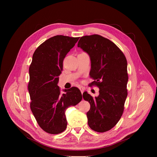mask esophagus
Segmentation results:
<instances>
[{
  "instance_id": "esophagus-1",
  "label": "esophagus",
  "mask_w": 157,
  "mask_h": 157,
  "mask_svg": "<svg viewBox=\"0 0 157 157\" xmlns=\"http://www.w3.org/2000/svg\"><path fill=\"white\" fill-rule=\"evenodd\" d=\"M79 90L81 91V93L82 94V93H83V92H84V88L83 87H82V86H80V87H79Z\"/></svg>"
}]
</instances>
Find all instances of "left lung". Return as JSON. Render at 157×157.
I'll use <instances>...</instances> for the list:
<instances>
[{"mask_svg": "<svg viewBox=\"0 0 157 157\" xmlns=\"http://www.w3.org/2000/svg\"><path fill=\"white\" fill-rule=\"evenodd\" d=\"M78 47L86 52L91 61V85L99 88V94L93 98L87 92L83 98L89 102L86 115L92 130L105 132L113 128L120 120L127 96V62L116 44L99 35L84 36Z\"/></svg>", "mask_w": 157, "mask_h": 157, "instance_id": "1", "label": "left lung"}]
</instances>
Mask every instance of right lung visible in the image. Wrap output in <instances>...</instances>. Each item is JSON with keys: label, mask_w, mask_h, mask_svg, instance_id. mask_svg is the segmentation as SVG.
Here are the masks:
<instances>
[{"label": "right lung", "mask_w": 157, "mask_h": 157, "mask_svg": "<svg viewBox=\"0 0 157 157\" xmlns=\"http://www.w3.org/2000/svg\"><path fill=\"white\" fill-rule=\"evenodd\" d=\"M79 38L53 36L41 43L33 55L28 85L30 108L39 126L51 134L60 133L66 128V110L82 98L78 88L64 89L61 94L58 86L63 59Z\"/></svg>", "instance_id": "right-lung-1"}]
</instances>
